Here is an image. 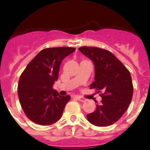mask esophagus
<instances>
[{"instance_id": "1", "label": "esophagus", "mask_w": 150, "mask_h": 150, "mask_svg": "<svg viewBox=\"0 0 150 150\" xmlns=\"http://www.w3.org/2000/svg\"><path fill=\"white\" fill-rule=\"evenodd\" d=\"M77 99H78L79 101H81V102H85L86 101V98H84L83 97H81V96H77Z\"/></svg>"}]
</instances>
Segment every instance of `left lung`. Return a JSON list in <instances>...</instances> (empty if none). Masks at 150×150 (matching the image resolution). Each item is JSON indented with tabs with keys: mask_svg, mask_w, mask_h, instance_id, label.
<instances>
[{
	"mask_svg": "<svg viewBox=\"0 0 150 150\" xmlns=\"http://www.w3.org/2000/svg\"><path fill=\"white\" fill-rule=\"evenodd\" d=\"M95 64V81L90 89L101 93L102 100L96 110L86 115L87 120L97 127L110 126L124 114L131 103L133 85L129 71L110 51L98 47L78 49Z\"/></svg>",
	"mask_w": 150,
	"mask_h": 150,
	"instance_id": "8db88e82",
	"label": "left lung"
}]
</instances>
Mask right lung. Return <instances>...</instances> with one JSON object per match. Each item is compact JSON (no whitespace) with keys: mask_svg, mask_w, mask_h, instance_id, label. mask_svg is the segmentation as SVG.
Here are the masks:
<instances>
[{"mask_svg":"<svg viewBox=\"0 0 150 150\" xmlns=\"http://www.w3.org/2000/svg\"><path fill=\"white\" fill-rule=\"evenodd\" d=\"M75 51L72 47L41 50L26 66L18 81V94L21 107L29 120L40 125H50L61 118L70 100L52 88L58 81L61 61Z\"/></svg>","mask_w":150,"mask_h":150,"instance_id":"add662e5","label":"right lung"}]
</instances>
